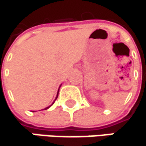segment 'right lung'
<instances>
[{
  "label": "right lung",
  "mask_w": 146,
  "mask_h": 146,
  "mask_svg": "<svg viewBox=\"0 0 146 146\" xmlns=\"http://www.w3.org/2000/svg\"><path fill=\"white\" fill-rule=\"evenodd\" d=\"M58 95H57V97H56V100H57V98H58ZM50 106H51V105H50ZM50 106H49V107H50ZM49 107H46V109H45V110H47V109H48Z\"/></svg>",
  "instance_id": "1"
}]
</instances>
